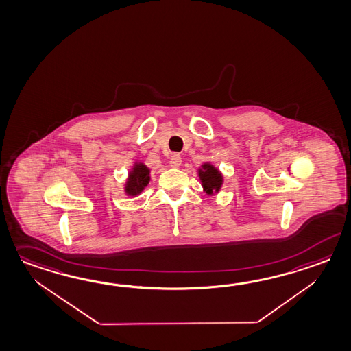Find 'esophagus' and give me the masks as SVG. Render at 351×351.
Segmentation results:
<instances>
[{
  "instance_id": "1",
  "label": "esophagus",
  "mask_w": 351,
  "mask_h": 351,
  "mask_svg": "<svg viewBox=\"0 0 351 351\" xmlns=\"http://www.w3.org/2000/svg\"><path fill=\"white\" fill-rule=\"evenodd\" d=\"M170 166L175 167V169L181 166V157H180L179 154L172 155L171 158H170Z\"/></svg>"
}]
</instances>
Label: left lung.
Listing matches in <instances>:
<instances>
[{
    "instance_id": "obj_1",
    "label": "left lung",
    "mask_w": 351,
    "mask_h": 351,
    "mask_svg": "<svg viewBox=\"0 0 351 351\" xmlns=\"http://www.w3.org/2000/svg\"><path fill=\"white\" fill-rule=\"evenodd\" d=\"M203 169L204 170L199 171V176L203 182L204 190L206 191V194L211 195L215 191H219L223 182L221 173L209 164L203 165Z\"/></svg>"
}]
</instances>
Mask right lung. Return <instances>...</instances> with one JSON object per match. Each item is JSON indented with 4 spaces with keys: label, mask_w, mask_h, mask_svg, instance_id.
I'll return each instance as SVG.
<instances>
[{
    "label": "right lung",
    "mask_w": 351,
    "mask_h": 351,
    "mask_svg": "<svg viewBox=\"0 0 351 351\" xmlns=\"http://www.w3.org/2000/svg\"><path fill=\"white\" fill-rule=\"evenodd\" d=\"M149 181V170L145 165H134V169L131 172L127 185H125V193L131 196L140 194L143 187L147 186Z\"/></svg>",
    "instance_id": "obj_1"
}]
</instances>
